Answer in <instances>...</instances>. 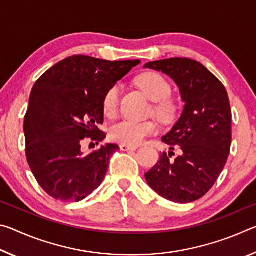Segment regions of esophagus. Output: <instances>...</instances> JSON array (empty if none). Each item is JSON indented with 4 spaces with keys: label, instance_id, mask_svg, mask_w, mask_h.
<instances>
[{
    "label": "esophagus",
    "instance_id": "obj_1",
    "mask_svg": "<svg viewBox=\"0 0 256 256\" xmlns=\"http://www.w3.org/2000/svg\"><path fill=\"white\" fill-rule=\"evenodd\" d=\"M120 149L122 151H128V150H136L138 146H128V144H120Z\"/></svg>",
    "mask_w": 256,
    "mask_h": 256
}]
</instances>
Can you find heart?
Returning <instances> with one entry per match:
<instances>
[{"label":"heart","instance_id":"heart-1","mask_svg":"<svg viewBox=\"0 0 256 256\" xmlns=\"http://www.w3.org/2000/svg\"><path fill=\"white\" fill-rule=\"evenodd\" d=\"M138 86L151 100L156 102L154 114L162 122H170L176 116V104L170 98L172 96V86L166 78L156 72L144 73L138 78ZM120 86L114 84L107 90L102 99V110L108 118H114L120 110ZM157 132V125L154 122H136L124 120L112 125L110 130V136L112 141L123 144L138 146L146 138Z\"/></svg>","mask_w":256,"mask_h":256}]
</instances>
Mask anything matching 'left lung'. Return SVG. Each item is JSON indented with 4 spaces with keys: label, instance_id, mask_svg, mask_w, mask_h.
Wrapping results in <instances>:
<instances>
[{
    "label": "left lung",
    "instance_id": "1",
    "mask_svg": "<svg viewBox=\"0 0 256 256\" xmlns=\"http://www.w3.org/2000/svg\"><path fill=\"white\" fill-rule=\"evenodd\" d=\"M144 68L162 71L180 88L185 102L180 120L162 142L180 154L164 152L144 174L159 196L176 203H190L209 192L227 162L232 144V110L224 86L200 62L166 58Z\"/></svg>",
    "mask_w": 256,
    "mask_h": 256
}]
</instances>
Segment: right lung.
<instances>
[{
  "instance_id": "right-lung-1",
  "label": "right lung",
  "mask_w": 256,
  "mask_h": 256,
  "mask_svg": "<svg viewBox=\"0 0 256 256\" xmlns=\"http://www.w3.org/2000/svg\"><path fill=\"white\" fill-rule=\"evenodd\" d=\"M140 60H106L73 55L56 63L34 84L24 116L26 157L42 188L64 202H79L102 180L118 149L107 144L84 154L86 138H106L102 99Z\"/></svg>"
}]
</instances>
